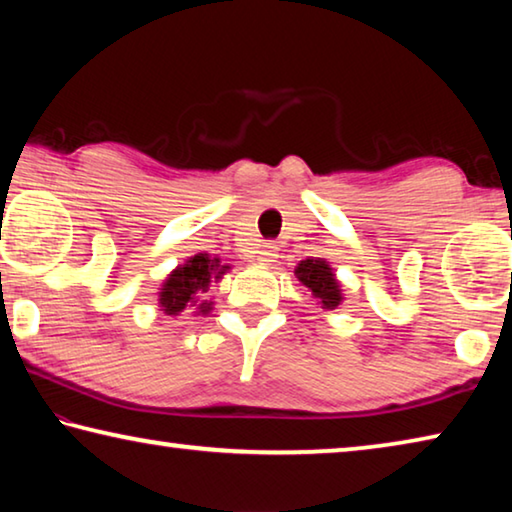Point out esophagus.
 Wrapping results in <instances>:
<instances>
[{"mask_svg":"<svg viewBox=\"0 0 512 512\" xmlns=\"http://www.w3.org/2000/svg\"><path fill=\"white\" fill-rule=\"evenodd\" d=\"M257 259L262 264H271V262H275L277 259V248L273 246V244H264V246H259V250H257Z\"/></svg>","mask_w":512,"mask_h":512,"instance_id":"34e87169","label":"esophagus"}]
</instances>
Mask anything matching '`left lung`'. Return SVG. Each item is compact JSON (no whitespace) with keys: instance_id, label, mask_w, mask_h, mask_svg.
<instances>
[{"instance_id":"8db88e82","label":"left lung","mask_w":512,"mask_h":512,"mask_svg":"<svg viewBox=\"0 0 512 512\" xmlns=\"http://www.w3.org/2000/svg\"><path fill=\"white\" fill-rule=\"evenodd\" d=\"M293 273H296L298 282L311 293V298L316 300V305H320V309H336L343 302V289L327 259H302Z\"/></svg>"}]
</instances>
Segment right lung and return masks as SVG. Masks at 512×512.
<instances>
[{"instance_id": "right-lung-1", "label": "right lung", "mask_w": 512, "mask_h": 512, "mask_svg": "<svg viewBox=\"0 0 512 512\" xmlns=\"http://www.w3.org/2000/svg\"><path fill=\"white\" fill-rule=\"evenodd\" d=\"M230 271V266H223L219 257H210L207 253H198L189 257L185 264H178L162 282L158 291L160 311L167 316H180L183 311L192 314H210L212 300H205L203 293L210 291L212 282H219Z\"/></svg>"}]
</instances>
